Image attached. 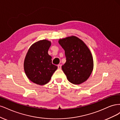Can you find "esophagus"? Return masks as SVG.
<instances>
[{
    "label": "esophagus",
    "mask_w": 120,
    "mask_h": 120,
    "mask_svg": "<svg viewBox=\"0 0 120 120\" xmlns=\"http://www.w3.org/2000/svg\"><path fill=\"white\" fill-rule=\"evenodd\" d=\"M58 68L59 69H61V65L59 64L58 65Z\"/></svg>",
    "instance_id": "34e87169"
}]
</instances>
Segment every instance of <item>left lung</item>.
Returning a JSON list of instances; mask_svg holds the SVG:
<instances>
[{"label": "left lung", "instance_id": "1", "mask_svg": "<svg viewBox=\"0 0 120 120\" xmlns=\"http://www.w3.org/2000/svg\"><path fill=\"white\" fill-rule=\"evenodd\" d=\"M58 42L65 50L66 62L62 69L68 80L75 85L85 82L94 67L90 49L82 40L75 36L60 39Z\"/></svg>", "mask_w": 120, "mask_h": 120}]
</instances>
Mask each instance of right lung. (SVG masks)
<instances>
[{"instance_id":"right-lung-1","label":"right lung","mask_w":120,"mask_h":120,"mask_svg":"<svg viewBox=\"0 0 120 120\" xmlns=\"http://www.w3.org/2000/svg\"><path fill=\"white\" fill-rule=\"evenodd\" d=\"M51 43L43 39L33 44L28 50L24 61V70L32 82L43 85L49 82L57 66L52 63L48 51Z\"/></svg>"}]
</instances>
